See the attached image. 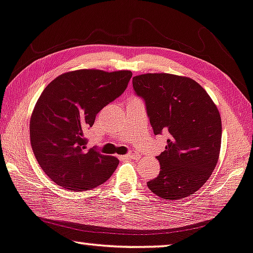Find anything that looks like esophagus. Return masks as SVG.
I'll list each match as a JSON object with an SVG mask.
<instances>
[{
  "label": "esophagus",
  "mask_w": 253,
  "mask_h": 253,
  "mask_svg": "<svg viewBox=\"0 0 253 253\" xmlns=\"http://www.w3.org/2000/svg\"><path fill=\"white\" fill-rule=\"evenodd\" d=\"M139 156H140L139 153H137V151H135V150L129 151V153L126 155V157H128V158H137Z\"/></svg>",
  "instance_id": "34e87169"
}]
</instances>
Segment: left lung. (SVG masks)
<instances>
[{"mask_svg":"<svg viewBox=\"0 0 253 253\" xmlns=\"http://www.w3.org/2000/svg\"><path fill=\"white\" fill-rule=\"evenodd\" d=\"M135 95L143 99L154 134H169L157 160L158 176L147 183L154 194L179 200L197 192L216 167L222 124L206 90L188 77L144 74L133 77Z\"/></svg>","mask_w":253,"mask_h":253,"instance_id":"8db88e82","label":"left lung"}]
</instances>
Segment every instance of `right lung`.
<instances>
[{
  "mask_svg": "<svg viewBox=\"0 0 253 253\" xmlns=\"http://www.w3.org/2000/svg\"><path fill=\"white\" fill-rule=\"evenodd\" d=\"M130 77L129 70L81 69L62 74L43 89L32 112L30 137L39 166L59 186L91 190L116 170L118 158L87 149L85 132L97 113L123 95Z\"/></svg>",
  "mask_w": 253,
  "mask_h": 253,
  "instance_id": "1",
  "label": "right lung"
}]
</instances>
